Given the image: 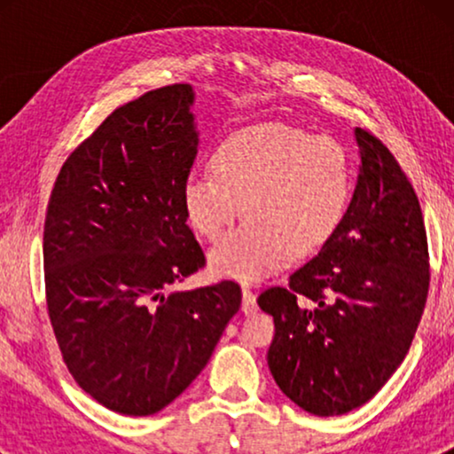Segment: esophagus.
Listing matches in <instances>:
<instances>
[{"label": "esophagus", "instance_id": "esophagus-1", "mask_svg": "<svg viewBox=\"0 0 454 454\" xmlns=\"http://www.w3.org/2000/svg\"><path fill=\"white\" fill-rule=\"evenodd\" d=\"M241 297H244V300H241V312L244 314L256 312V295L252 294L250 287H241Z\"/></svg>", "mask_w": 454, "mask_h": 454}]
</instances>
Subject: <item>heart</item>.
I'll list each match as a JSON object with an SVG mask.
<instances>
[{"mask_svg":"<svg viewBox=\"0 0 454 454\" xmlns=\"http://www.w3.org/2000/svg\"><path fill=\"white\" fill-rule=\"evenodd\" d=\"M353 194L347 148L285 123H262L227 136L213 154V171L184 179L185 219L215 239L244 204L246 221L208 252L215 275L258 281L285 260L318 252L337 233Z\"/></svg>","mask_w":454,"mask_h":454,"instance_id":"obj_1","label":"heart"}]
</instances>
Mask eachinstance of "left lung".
I'll list each match as a JSON object with an SVG mask.
<instances>
[{"label": "left lung", "mask_w": 454, "mask_h": 454, "mask_svg": "<svg viewBox=\"0 0 454 454\" xmlns=\"http://www.w3.org/2000/svg\"><path fill=\"white\" fill-rule=\"evenodd\" d=\"M359 171L337 233L258 297L275 320L269 368L303 411L331 418L368 403L405 359L430 270L413 185L387 146L353 129Z\"/></svg>", "instance_id": "1"}]
</instances>
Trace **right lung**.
Here are the masks:
<instances>
[{
	"label": "right lung",
	"mask_w": 454,
	"mask_h": 454,
	"mask_svg": "<svg viewBox=\"0 0 454 454\" xmlns=\"http://www.w3.org/2000/svg\"><path fill=\"white\" fill-rule=\"evenodd\" d=\"M190 84L115 109L61 167L49 198L47 308L74 380L111 411L153 415L208 364L238 314L233 281L169 291L204 264L182 185L198 153Z\"/></svg>",
	"instance_id": "add662e5"
}]
</instances>
